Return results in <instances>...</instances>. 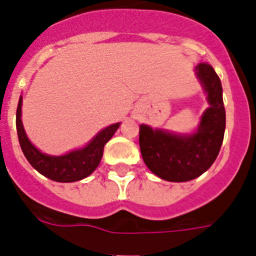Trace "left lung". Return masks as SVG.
Masks as SVG:
<instances>
[{
	"label": "left lung",
	"mask_w": 256,
	"mask_h": 256,
	"mask_svg": "<svg viewBox=\"0 0 256 256\" xmlns=\"http://www.w3.org/2000/svg\"><path fill=\"white\" fill-rule=\"evenodd\" d=\"M208 94L210 108L192 135H176L140 124L139 146L146 165L165 181L186 182L210 169L220 152L225 132V108L218 75L208 64L196 66Z\"/></svg>",
	"instance_id": "left-lung-1"
}]
</instances>
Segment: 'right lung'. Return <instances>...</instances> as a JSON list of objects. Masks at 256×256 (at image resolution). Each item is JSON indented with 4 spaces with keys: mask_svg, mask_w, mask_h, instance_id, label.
<instances>
[{
    "mask_svg": "<svg viewBox=\"0 0 256 256\" xmlns=\"http://www.w3.org/2000/svg\"><path fill=\"white\" fill-rule=\"evenodd\" d=\"M20 114H22V96L19 98L18 108H16V132H18L19 144L26 158L38 173H42L52 181L57 182H75L91 174L100 164L104 146L120 128V124L105 128L84 148L78 151L68 152L64 156H49L42 154L28 140L23 128Z\"/></svg>",
    "mask_w": 256,
    "mask_h": 256,
    "instance_id": "obj_1",
    "label": "right lung"
}]
</instances>
